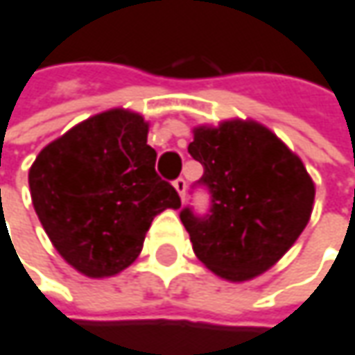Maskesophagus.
<instances>
[{
  "mask_svg": "<svg viewBox=\"0 0 355 355\" xmlns=\"http://www.w3.org/2000/svg\"><path fill=\"white\" fill-rule=\"evenodd\" d=\"M173 184H175V189H177V193L180 195V198L184 200V195H187V180L180 177V178H177Z\"/></svg>",
  "mask_w": 355,
  "mask_h": 355,
  "instance_id": "1",
  "label": "esophagus"
}]
</instances>
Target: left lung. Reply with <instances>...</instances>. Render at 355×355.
<instances>
[{
	"mask_svg": "<svg viewBox=\"0 0 355 355\" xmlns=\"http://www.w3.org/2000/svg\"><path fill=\"white\" fill-rule=\"evenodd\" d=\"M191 157L205 168L207 215L191 207L180 220L193 251L213 273L249 282L273 267L309 223L315 187L302 158L255 120L197 126Z\"/></svg>",
	"mask_w": 355,
	"mask_h": 355,
	"instance_id": "8db88e82",
	"label": "left lung"
}]
</instances>
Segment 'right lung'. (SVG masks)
Wrapping results in <instances>:
<instances>
[{
    "label": "right lung",
    "mask_w": 355,
    "mask_h": 355,
    "mask_svg": "<svg viewBox=\"0 0 355 355\" xmlns=\"http://www.w3.org/2000/svg\"><path fill=\"white\" fill-rule=\"evenodd\" d=\"M148 122L112 108L50 142L30 168L37 219L55 251L86 277H112L132 265L153 219L178 209L173 184L155 171Z\"/></svg>",
    "instance_id": "right-lung-1"
}]
</instances>
